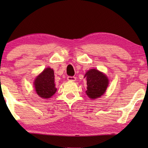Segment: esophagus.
Segmentation results:
<instances>
[{
    "label": "esophagus",
    "mask_w": 148,
    "mask_h": 148,
    "mask_svg": "<svg viewBox=\"0 0 148 148\" xmlns=\"http://www.w3.org/2000/svg\"><path fill=\"white\" fill-rule=\"evenodd\" d=\"M67 79H68L69 81L74 82V81H76V77L75 76H68V77H67Z\"/></svg>",
    "instance_id": "obj_1"
}]
</instances>
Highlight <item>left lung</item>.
Returning a JSON list of instances; mask_svg holds the SVG:
<instances>
[{"instance_id": "1", "label": "left lung", "mask_w": 148, "mask_h": 148, "mask_svg": "<svg viewBox=\"0 0 148 148\" xmlns=\"http://www.w3.org/2000/svg\"><path fill=\"white\" fill-rule=\"evenodd\" d=\"M87 79V90L86 94L90 99H97L106 91L108 86V79L106 75L98 70L91 69L86 72L85 77Z\"/></svg>"}]
</instances>
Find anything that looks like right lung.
I'll return each instance as SVG.
<instances>
[{
  "mask_svg": "<svg viewBox=\"0 0 148 148\" xmlns=\"http://www.w3.org/2000/svg\"><path fill=\"white\" fill-rule=\"evenodd\" d=\"M53 70L47 68L36 77L34 87L36 93L42 98L49 99L56 93L57 88L55 85Z\"/></svg>",
  "mask_w": 148,
  "mask_h": 148,
  "instance_id": "right-lung-1",
  "label": "right lung"
}]
</instances>
